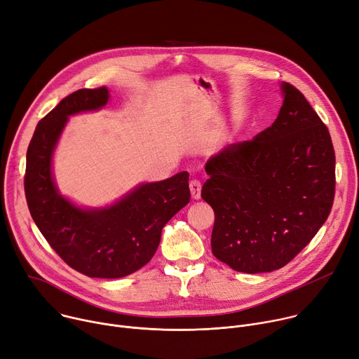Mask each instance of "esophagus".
<instances>
[{
  "instance_id": "obj_1",
  "label": "esophagus",
  "mask_w": 359,
  "mask_h": 359,
  "mask_svg": "<svg viewBox=\"0 0 359 359\" xmlns=\"http://www.w3.org/2000/svg\"><path fill=\"white\" fill-rule=\"evenodd\" d=\"M189 189H191V196L194 200H200L201 198V182L198 180H192L189 182Z\"/></svg>"
}]
</instances>
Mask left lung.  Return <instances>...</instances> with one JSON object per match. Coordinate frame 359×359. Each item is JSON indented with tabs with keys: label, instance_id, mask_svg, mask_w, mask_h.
<instances>
[{
	"label": "left lung",
	"instance_id": "1",
	"mask_svg": "<svg viewBox=\"0 0 359 359\" xmlns=\"http://www.w3.org/2000/svg\"><path fill=\"white\" fill-rule=\"evenodd\" d=\"M271 127L211 156L201 196L215 214L212 254L258 273L292 261L327 221L335 196V151L304 94L281 84Z\"/></svg>",
	"mask_w": 359,
	"mask_h": 359
}]
</instances>
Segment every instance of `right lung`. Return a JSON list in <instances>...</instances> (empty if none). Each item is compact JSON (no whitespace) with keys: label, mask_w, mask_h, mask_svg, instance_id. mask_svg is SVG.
I'll return each mask as SVG.
<instances>
[{"label":"right lung","mask_w":359,"mask_h":359,"mask_svg":"<svg viewBox=\"0 0 359 359\" xmlns=\"http://www.w3.org/2000/svg\"><path fill=\"white\" fill-rule=\"evenodd\" d=\"M105 87L78 90L38 123L27 151L24 188L34 222L51 248L75 271L91 278L127 276L154 257L164 225L189 203V174L137 187L107 208L84 210L64 198L51 161L68 116L102 108Z\"/></svg>","instance_id":"1"}]
</instances>
